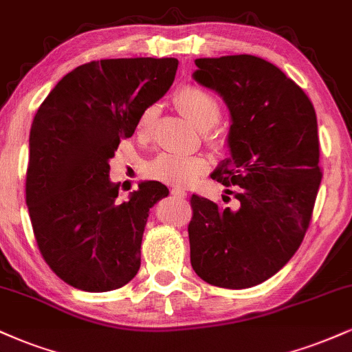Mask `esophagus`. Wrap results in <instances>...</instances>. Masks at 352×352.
Returning <instances> with one entry per match:
<instances>
[{
  "label": "esophagus",
  "instance_id": "obj_1",
  "mask_svg": "<svg viewBox=\"0 0 352 352\" xmlns=\"http://www.w3.org/2000/svg\"><path fill=\"white\" fill-rule=\"evenodd\" d=\"M172 197H173V198H179V200H184V198L187 197V193L182 192V190H175V188H173V190H172Z\"/></svg>",
  "mask_w": 352,
  "mask_h": 352
}]
</instances>
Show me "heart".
Returning <instances> with one entry per match:
<instances>
[{
    "mask_svg": "<svg viewBox=\"0 0 352 352\" xmlns=\"http://www.w3.org/2000/svg\"><path fill=\"white\" fill-rule=\"evenodd\" d=\"M175 103L179 104L180 111L203 131V139L210 146L218 147L221 144L218 131L214 129V124L221 116V107L213 93L198 85H185L177 91ZM157 114L159 108L155 104H149L139 113L138 122H135L139 135L149 138L157 121ZM210 167V160L203 155L160 154L159 157L147 164L146 175L170 187L187 188L205 175Z\"/></svg>",
    "mask_w": 352,
    "mask_h": 352,
    "instance_id": "obj_1",
    "label": "heart"
}]
</instances>
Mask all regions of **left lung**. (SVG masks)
Masks as SVG:
<instances>
[{
  "label": "left lung",
  "mask_w": 352,
  "mask_h": 352,
  "mask_svg": "<svg viewBox=\"0 0 352 352\" xmlns=\"http://www.w3.org/2000/svg\"><path fill=\"white\" fill-rule=\"evenodd\" d=\"M195 65L193 78L230 108V157L211 179L236 205L193 195L190 261L210 285L249 289L292 259L310 226L323 177L316 113L307 93L261 57L224 55Z\"/></svg>",
  "instance_id": "obj_1"
}]
</instances>
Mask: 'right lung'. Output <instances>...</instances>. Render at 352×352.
<instances>
[{
    "mask_svg": "<svg viewBox=\"0 0 352 352\" xmlns=\"http://www.w3.org/2000/svg\"><path fill=\"white\" fill-rule=\"evenodd\" d=\"M177 58H104L77 67L37 109L26 203L37 248L57 277L85 292L121 289L141 267L149 210L168 195L142 182L116 201L109 160L139 113L167 93Z\"/></svg>",
    "mask_w": 352,
    "mask_h": 352,
    "instance_id": "1",
    "label": "right lung"
}]
</instances>
